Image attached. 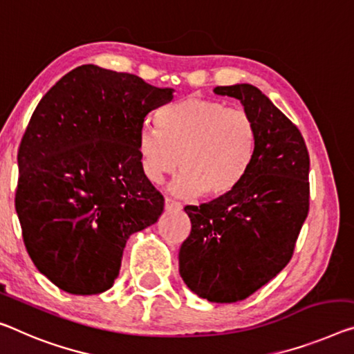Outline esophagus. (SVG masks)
<instances>
[{"label":"esophagus","instance_id":"esophagus-1","mask_svg":"<svg viewBox=\"0 0 354 354\" xmlns=\"http://www.w3.org/2000/svg\"><path fill=\"white\" fill-rule=\"evenodd\" d=\"M165 209L166 210H180L182 204L178 203V201L172 199V198H166L165 199Z\"/></svg>","mask_w":354,"mask_h":354}]
</instances>
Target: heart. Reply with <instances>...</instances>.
Wrapping results in <instances>:
<instances>
[{
  "instance_id": "b5f03b06",
  "label": "heart",
  "mask_w": 354,
  "mask_h": 354,
  "mask_svg": "<svg viewBox=\"0 0 354 354\" xmlns=\"http://www.w3.org/2000/svg\"><path fill=\"white\" fill-rule=\"evenodd\" d=\"M156 128L140 129V169L151 183L180 174L172 192L223 198L247 177L258 149L254 120L242 109L201 96H187L155 113Z\"/></svg>"
}]
</instances>
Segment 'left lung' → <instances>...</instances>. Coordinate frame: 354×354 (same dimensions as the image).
Instances as JSON below:
<instances>
[{
	"label": "left lung",
	"mask_w": 354,
	"mask_h": 354,
	"mask_svg": "<svg viewBox=\"0 0 354 354\" xmlns=\"http://www.w3.org/2000/svg\"><path fill=\"white\" fill-rule=\"evenodd\" d=\"M236 97L258 129V149L232 193L187 205L192 232L178 252L189 290L210 302L243 301L290 263L308 214L310 158L297 127L250 84L216 86Z\"/></svg>",
	"instance_id": "left-lung-1"
}]
</instances>
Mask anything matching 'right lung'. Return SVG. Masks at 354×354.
<instances>
[{"label": "right lung", "instance_id": "obj_1", "mask_svg": "<svg viewBox=\"0 0 354 354\" xmlns=\"http://www.w3.org/2000/svg\"><path fill=\"white\" fill-rule=\"evenodd\" d=\"M172 93L84 64L32 112L17 155L15 210L30 258L59 290L107 291L129 236L160 218L165 198L140 169L138 139L147 113Z\"/></svg>", "mask_w": 354, "mask_h": 354}]
</instances>
